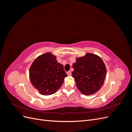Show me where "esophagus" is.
<instances>
[{
	"instance_id": "esophagus-1",
	"label": "esophagus",
	"mask_w": 132,
	"mask_h": 132,
	"mask_svg": "<svg viewBox=\"0 0 132 132\" xmlns=\"http://www.w3.org/2000/svg\"><path fill=\"white\" fill-rule=\"evenodd\" d=\"M67 75H68V76H71V72L70 71H67Z\"/></svg>"
}]
</instances>
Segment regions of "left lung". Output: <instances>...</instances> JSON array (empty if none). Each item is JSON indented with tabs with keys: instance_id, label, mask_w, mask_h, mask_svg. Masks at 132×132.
Masks as SVG:
<instances>
[{
	"instance_id": "obj_1",
	"label": "left lung",
	"mask_w": 132,
	"mask_h": 132,
	"mask_svg": "<svg viewBox=\"0 0 132 132\" xmlns=\"http://www.w3.org/2000/svg\"><path fill=\"white\" fill-rule=\"evenodd\" d=\"M73 68L72 77L82 94L90 95L100 89L106 75L105 65L100 57L87 53L84 57L77 58Z\"/></svg>"
}]
</instances>
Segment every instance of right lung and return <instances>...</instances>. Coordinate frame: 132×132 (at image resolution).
<instances>
[{"instance_id": "1", "label": "right lung", "mask_w": 132, "mask_h": 132, "mask_svg": "<svg viewBox=\"0 0 132 132\" xmlns=\"http://www.w3.org/2000/svg\"><path fill=\"white\" fill-rule=\"evenodd\" d=\"M29 74L32 84L43 95L55 93L67 77L63 65L58 63L56 57L50 53L36 59L30 67Z\"/></svg>"}]
</instances>
